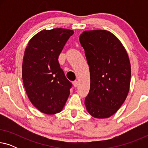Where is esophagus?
Segmentation results:
<instances>
[{
	"mask_svg": "<svg viewBox=\"0 0 148 148\" xmlns=\"http://www.w3.org/2000/svg\"><path fill=\"white\" fill-rule=\"evenodd\" d=\"M73 84V86H74L75 88H77V87L78 86V82H77V81H74Z\"/></svg>",
	"mask_w": 148,
	"mask_h": 148,
	"instance_id": "34e87169",
	"label": "esophagus"
}]
</instances>
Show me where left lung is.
Returning <instances> with one entry per match:
<instances>
[{
    "label": "left lung",
    "mask_w": 148,
    "mask_h": 148,
    "mask_svg": "<svg viewBox=\"0 0 148 148\" xmlns=\"http://www.w3.org/2000/svg\"><path fill=\"white\" fill-rule=\"evenodd\" d=\"M90 66V89L85 105L93 117L116 112L129 93L131 64L124 46L106 30L84 32L79 36Z\"/></svg>",
    "instance_id": "left-lung-1"
}]
</instances>
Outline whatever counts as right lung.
<instances>
[{"label": "right lung", "mask_w": 148, "mask_h": 148, "mask_svg": "<svg viewBox=\"0 0 148 148\" xmlns=\"http://www.w3.org/2000/svg\"><path fill=\"white\" fill-rule=\"evenodd\" d=\"M73 30H42L30 40L22 65V79L32 104L42 112L54 114L63 108L72 84L58 61Z\"/></svg>", "instance_id": "obj_1"}]
</instances>
